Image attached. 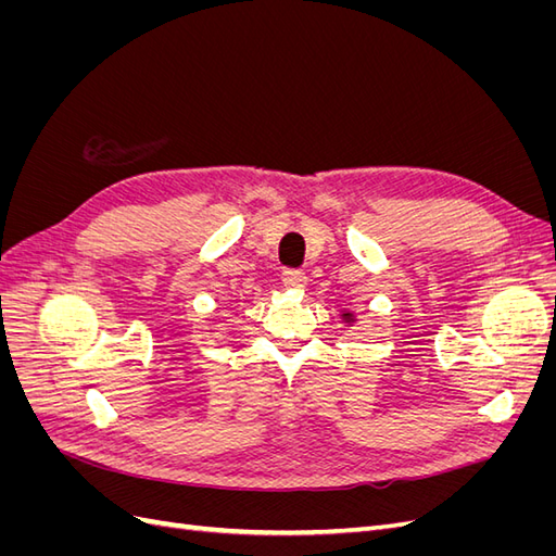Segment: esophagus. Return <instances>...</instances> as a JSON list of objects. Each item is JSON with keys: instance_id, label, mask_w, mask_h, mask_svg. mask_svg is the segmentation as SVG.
Instances as JSON below:
<instances>
[{"instance_id": "obj_1", "label": "esophagus", "mask_w": 556, "mask_h": 556, "mask_svg": "<svg viewBox=\"0 0 556 556\" xmlns=\"http://www.w3.org/2000/svg\"><path fill=\"white\" fill-rule=\"evenodd\" d=\"M282 282H285V288L304 290V288H306V282H308V278H306V274H304V271H285V274H282Z\"/></svg>"}]
</instances>
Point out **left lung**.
I'll return each instance as SVG.
<instances>
[{
	"instance_id": "8db88e82",
	"label": "left lung",
	"mask_w": 556,
	"mask_h": 556,
	"mask_svg": "<svg viewBox=\"0 0 556 556\" xmlns=\"http://www.w3.org/2000/svg\"><path fill=\"white\" fill-rule=\"evenodd\" d=\"M341 319H343V323L350 327V325H355V323H357V315L352 313V311H341Z\"/></svg>"
}]
</instances>
